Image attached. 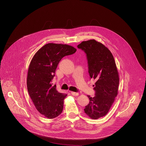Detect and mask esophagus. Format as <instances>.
Masks as SVG:
<instances>
[{
    "mask_svg": "<svg viewBox=\"0 0 146 146\" xmlns=\"http://www.w3.org/2000/svg\"><path fill=\"white\" fill-rule=\"evenodd\" d=\"M71 94H72V95H73V96H78V95H79L78 93L75 92H71Z\"/></svg>",
    "mask_w": 146,
    "mask_h": 146,
    "instance_id": "obj_1",
    "label": "esophagus"
}]
</instances>
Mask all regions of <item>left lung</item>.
<instances>
[{
  "label": "left lung",
  "instance_id": "obj_1",
  "mask_svg": "<svg viewBox=\"0 0 146 146\" xmlns=\"http://www.w3.org/2000/svg\"><path fill=\"white\" fill-rule=\"evenodd\" d=\"M77 47L87 54L90 77L96 81L95 96L88 95L90 102L84 109L90 118L96 119L108 114L118 95V72L113 54L102 43L92 39L82 41Z\"/></svg>",
  "mask_w": 146,
  "mask_h": 146
}]
</instances>
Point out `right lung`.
<instances>
[{
    "label": "right lung",
    "instance_id": "add662e5",
    "mask_svg": "<svg viewBox=\"0 0 146 146\" xmlns=\"http://www.w3.org/2000/svg\"><path fill=\"white\" fill-rule=\"evenodd\" d=\"M69 45L48 43L33 56L29 66L27 88L36 110L45 117L52 119L61 114L67 94L59 93L51 81L61 59L76 52Z\"/></svg>",
    "mask_w": 146,
    "mask_h": 146
}]
</instances>
